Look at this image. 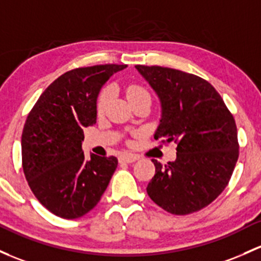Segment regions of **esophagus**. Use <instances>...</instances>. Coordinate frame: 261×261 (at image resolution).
<instances>
[{"mask_svg": "<svg viewBox=\"0 0 261 261\" xmlns=\"http://www.w3.org/2000/svg\"><path fill=\"white\" fill-rule=\"evenodd\" d=\"M136 160H139V156L138 155H134V153H123V155L120 156V161L122 163H135Z\"/></svg>", "mask_w": 261, "mask_h": 261, "instance_id": "34e87169", "label": "esophagus"}]
</instances>
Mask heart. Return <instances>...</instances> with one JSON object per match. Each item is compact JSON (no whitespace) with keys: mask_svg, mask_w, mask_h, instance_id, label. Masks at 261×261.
Segmentation results:
<instances>
[{"mask_svg":"<svg viewBox=\"0 0 261 261\" xmlns=\"http://www.w3.org/2000/svg\"><path fill=\"white\" fill-rule=\"evenodd\" d=\"M126 94H127V98L130 102H134V101L139 100V98L142 97H150V94L144 89V87L138 86V85H131V86L127 87L126 90ZM110 97H111V90L105 89L102 90L100 96H98L97 100V111L102 112L105 110L106 105H108Z\"/></svg>","mask_w":261,"mask_h":261,"instance_id":"b5f03b06","label":"heart"}]
</instances>
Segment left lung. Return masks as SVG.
Wrapping results in <instances>:
<instances>
[{
	"label": "left lung",
	"mask_w": 261,
	"mask_h": 261,
	"mask_svg": "<svg viewBox=\"0 0 261 261\" xmlns=\"http://www.w3.org/2000/svg\"><path fill=\"white\" fill-rule=\"evenodd\" d=\"M158 95L161 119L153 138L177 144L165 166L152 160L146 191L167 213L186 215L207 206L226 188L239 158L235 120L204 79L161 66H135Z\"/></svg>",
	"instance_id": "1"
}]
</instances>
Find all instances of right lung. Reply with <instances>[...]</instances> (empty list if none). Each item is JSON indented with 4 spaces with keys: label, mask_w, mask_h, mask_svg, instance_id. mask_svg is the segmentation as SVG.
Listing matches in <instances>:
<instances>
[{
    "label": "right lung",
    "mask_w": 261,
    "mask_h": 261,
    "mask_svg": "<svg viewBox=\"0 0 261 261\" xmlns=\"http://www.w3.org/2000/svg\"><path fill=\"white\" fill-rule=\"evenodd\" d=\"M127 65L71 70L35 103L22 131V167L32 193L52 214L77 219L97 205L117 167L115 156L85 159L84 127L96 123L97 96Z\"/></svg>",
    "instance_id": "right-lung-1"
}]
</instances>
